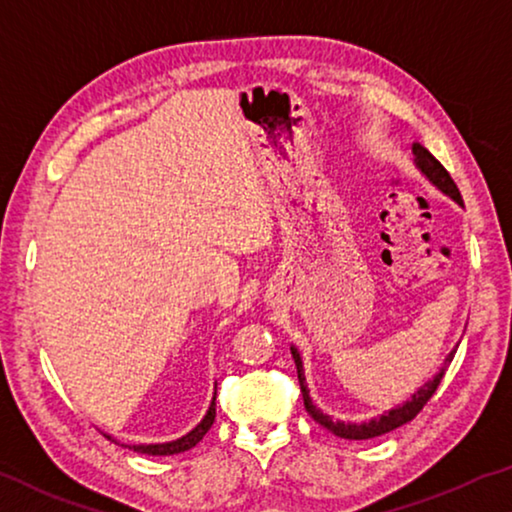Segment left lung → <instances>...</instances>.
Wrapping results in <instances>:
<instances>
[{"label": "left lung", "mask_w": 512, "mask_h": 512, "mask_svg": "<svg viewBox=\"0 0 512 512\" xmlns=\"http://www.w3.org/2000/svg\"><path fill=\"white\" fill-rule=\"evenodd\" d=\"M413 162L415 167L420 169V174L427 178V181L436 187V190H441L445 197H450L455 204L464 206L462 201V194H459V187L452 181L448 171L441 162L436 160L434 155L429 153L427 148L422 146V143H413ZM292 350V357H294V364H297V376H299V385H301V394H304V406L308 410V415L313 417L315 422L322 424V427L329 429L331 434L338 436V438H348V441H366V438H376V436H383L387 431H394L403 427V424L413 420V417L420 413L424 408V403L431 399V394L436 392V387L441 385V380L445 376V369H448V364L452 362V357H455V350L448 352V357H445V362L441 366V371L436 373L434 378L429 380V383H424L420 390H417L413 397L408 401H403L401 406L392 408V410H385L383 415L378 417H371L369 422H343V420H334V417H329L327 413H322V410L315 406L313 399H311V390H308L306 385V376H304V359H301L297 345H290Z\"/></svg>", "instance_id": "left-lung-1"}]
</instances>
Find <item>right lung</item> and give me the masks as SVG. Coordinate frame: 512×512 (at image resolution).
<instances>
[{
    "label": "right lung",
    "instance_id": "1",
    "mask_svg": "<svg viewBox=\"0 0 512 512\" xmlns=\"http://www.w3.org/2000/svg\"><path fill=\"white\" fill-rule=\"evenodd\" d=\"M215 392H218V387H215ZM215 392H213V399H211V406H208L204 420H201L197 427L192 431H187L185 436L176 438V441H169V443H139V445H125V448L134 450V452H141V455H155V457H167V455H178V452H185L197 445L201 438L208 434V429L213 427V420H215ZM106 438H111L115 441L113 436L104 434ZM118 443V441H115Z\"/></svg>",
    "mask_w": 512,
    "mask_h": 512
}]
</instances>
